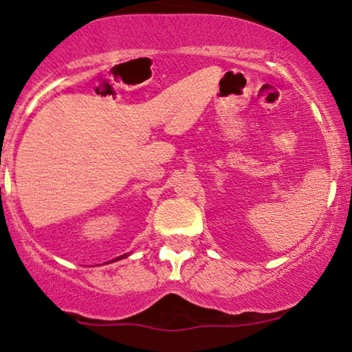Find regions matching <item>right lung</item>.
<instances>
[{
    "instance_id": "right-lung-1",
    "label": "right lung",
    "mask_w": 352,
    "mask_h": 352,
    "mask_svg": "<svg viewBox=\"0 0 352 352\" xmlns=\"http://www.w3.org/2000/svg\"><path fill=\"white\" fill-rule=\"evenodd\" d=\"M126 256H129V253H124V254H120V256H117V258H113L112 261H109V263H113V261H120V259H123V258H126ZM107 264V263H105Z\"/></svg>"
}]
</instances>
